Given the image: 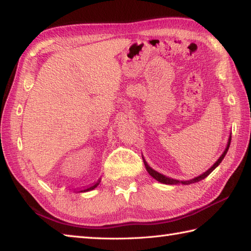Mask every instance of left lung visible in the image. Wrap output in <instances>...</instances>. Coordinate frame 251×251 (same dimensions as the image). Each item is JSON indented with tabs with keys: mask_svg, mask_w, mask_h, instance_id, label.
<instances>
[{
	"mask_svg": "<svg viewBox=\"0 0 251 251\" xmlns=\"http://www.w3.org/2000/svg\"><path fill=\"white\" fill-rule=\"evenodd\" d=\"M230 140H231V136H229V139H228V144H227V146H226V149L224 150V152L222 153V156L218 158V160L214 163V165L209 168V169L207 170V171H205L204 173H202L201 176H197V177H194V179H192V180H188V181H179V180H175V179H171V177H168V176H163V175H161V173H159V172H157V171H154L152 168H150L149 166H148V163L146 162V160L144 159V163H145V167H146V170L148 171V173L150 176H151L153 179H156L157 181H159V182H161V183H165V184H191V183H195V182H199V181H201V180H203V179H205V177H206L209 173H211L214 169H215V168L220 165V163L222 162V160L223 159H224V157H225V154L227 153V151H228V148H229V145H230Z\"/></svg>",
	"mask_w": 251,
	"mask_h": 251,
	"instance_id": "left-lung-1",
	"label": "left lung"
}]
</instances>
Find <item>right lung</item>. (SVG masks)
<instances>
[{"label":"right lung","instance_id":"obj_1","mask_svg":"<svg viewBox=\"0 0 251 251\" xmlns=\"http://www.w3.org/2000/svg\"><path fill=\"white\" fill-rule=\"evenodd\" d=\"M100 182H101V180H98V182H95V183H94L92 186H90V188L85 189V190H83V191H81V192H86V191H91V190L95 189V188H97V186L100 184Z\"/></svg>","mask_w":251,"mask_h":251}]
</instances>
